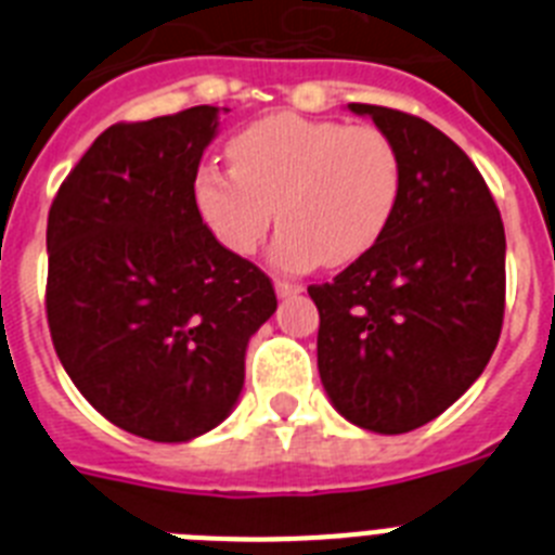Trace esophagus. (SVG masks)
Segmentation results:
<instances>
[{
	"mask_svg": "<svg viewBox=\"0 0 555 555\" xmlns=\"http://www.w3.org/2000/svg\"><path fill=\"white\" fill-rule=\"evenodd\" d=\"M274 292H278V297H294V294H302V286H300V283L278 281V283H274Z\"/></svg>",
	"mask_w": 555,
	"mask_h": 555,
	"instance_id": "1",
	"label": "esophagus"
}]
</instances>
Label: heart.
Listing matches in <instances>:
<instances>
[{
    "label": "heart",
    "instance_id": "b5f03b06",
    "mask_svg": "<svg viewBox=\"0 0 555 555\" xmlns=\"http://www.w3.org/2000/svg\"><path fill=\"white\" fill-rule=\"evenodd\" d=\"M228 158L233 169L194 175L199 217L224 249L253 255L278 210L272 261L288 272L358 261L400 199V152L377 127L272 113L235 132Z\"/></svg>",
    "mask_w": 555,
    "mask_h": 555
}]
</instances>
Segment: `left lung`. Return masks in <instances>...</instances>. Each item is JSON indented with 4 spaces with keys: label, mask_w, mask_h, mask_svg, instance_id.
Instances as JSON below:
<instances>
[{
    "label": "left lung",
    "mask_w": 555,
    "mask_h": 555,
    "mask_svg": "<svg viewBox=\"0 0 555 555\" xmlns=\"http://www.w3.org/2000/svg\"><path fill=\"white\" fill-rule=\"evenodd\" d=\"M400 152V199L375 247L308 286L317 364L333 409L375 434H409L487 370L506 306V233L455 141L411 113L350 102Z\"/></svg>",
    "instance_id": "1"
}]
</instances>
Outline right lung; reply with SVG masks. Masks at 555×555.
Listing matches in <instances>:
<instances>
[{
    "instance_id": "right-lung-1",
    "label": "right lung",
    "mask_w": 555,
    "mask_h": 555,
    "mask_svg": "<svg viewBox=\"0 0 555 555\" xmlns=\"http://www.w3.org/2000/svg\"><path fill=\"white\" fill-rule=\"evenodd\" d=\"M219 107L113 125L68 171L47 222V320L63 370L105 420L191 442L235 409L272 281L203 224L194 175Z\"/></svg>"
}]
</instances>
